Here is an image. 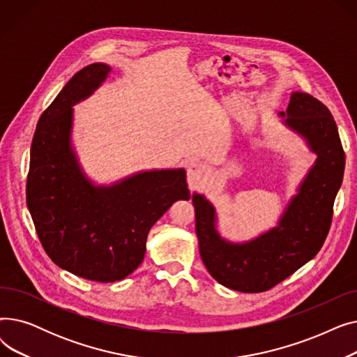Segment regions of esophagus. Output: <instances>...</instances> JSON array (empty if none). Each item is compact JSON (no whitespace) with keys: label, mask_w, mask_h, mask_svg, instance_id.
<instances>
[{"label":"esophagus","mask_w":357,"mask_h":357,"mask_svg":"<svg viewBox=\"0 0 357 357\" xmlns=\"http://www.w3.org/2000/svg\"><path fill=\"white\" fill-rule=\"evenodd\" d=\"M205 172H207V166H205V163L199 160H192L188 165V169H186V175H188L190 185H197L202 179Z\"/></svg>","instance_id":"esophagus-1"}]
</instances>
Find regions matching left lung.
Masks as SVG:
<instances>
[{"label": "left lung", "mask_w": 357, "mask_h": 357, "mask_svg": "<svg viewBox=\"0 0 357 357\" xmlns=\"http://www.w3.org/2000/svg\"><path fill=\"white\" fill-rule=\"evenodd\" d=\"M285 114V124L307 139L317 160L276 229L231 245L215 230L213 205L192 195L201 259L218 284L234 291L265 292L282 282L320 252L330 231L346 163L339 130L330 109L305 92L292 93Z\"/></svg>", "instance_id": "1"}]
</instances>
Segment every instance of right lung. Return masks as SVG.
Instances as JSON below:
<instances>
[{"label": "right lung", "instance_id": "add662e5", "mask_svg": "<svg viewBox=\"0 0 357 357\" xmlns=\"http://www.w3.org/2000/svg\"><path fill=\"white\" fill-rule=\"evenodd\" d=\"M109 66L92 63L69 79L37 123L26 198L36 233L59 268L97 282L124 279L143 261L149 230L178 199H190L183 169L142 172L109 188L86 181L70 149L72 105Z\"/></svg>", "mask_w": 357, "mask_h": 357}]
</instances>
